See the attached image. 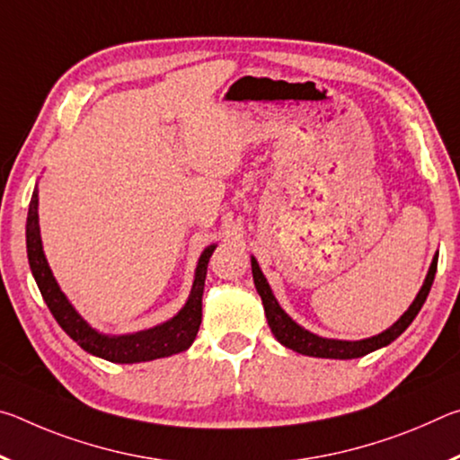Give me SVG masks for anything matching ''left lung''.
<instances>
[{
    "mask_svg": "<svg viewBox=\"0 0 460 460\" xmlns=\"http://www.w3.org/2000/svg\"><path fill=\"white\" fill-rule=\"evenodd\" d=\"M436 266H438V253L434 255L430 270H428V276L424 279L422 288H420V292L414 298V302H411L406 313L400 316L398 323H394L387 331L376 334V337H369L363 341H337V339L318 337V334L302 329L300 324H296L292 318L284 313L282 306L278 305L276 296H274V292H271L266 276L261 274L258 260L252 258L253 284H255V290H258V294L261 296L263 310H266L268 324H270L271 332H274V337L282 342L284 347L292 349V351H296V353L308 355V357H323V359H357V357H363L371 351H377V349L385 347L392 341L398 339L400 334L411 324V321H414L416 314L420 313V308L424 306L426 296H428V292H430L432 282H434Z\"/></svg>",
    "mask_w": 460,
    "mask_h": 460,
    "instance_id": "obj_1",
    "label": "left lung"
}]
</instances>
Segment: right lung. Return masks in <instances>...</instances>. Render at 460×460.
<instances>
[{
  "label": "right lung",
  "mask_w": 460,
  "mask_h": 460,
  "mask_svg": "<svg viewBox=\"0 0 460 460\" xmlns=\"http://www.w3.org/2000/svg\"><path fill=\"white\" fill-rule=\"evenodd\" d=\"M26 247L30 270H32L36 284L40 288L46 306L50 308L60 329L87 353L111 363H142L182 353L197 339L202 321V290H205L207 266L217 245H208L200 253L197 271H194L192 290L181 313L170 318V321L154 326V329L131 334H103L91 329L89 323L76 313L66 296L62 294L42 252L40 225H38V186L32 192V200H30L28 208Z\"/></svg>",
  "instance_id": "right-lung-1"
}]
</instances>
